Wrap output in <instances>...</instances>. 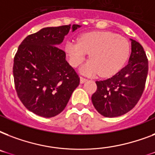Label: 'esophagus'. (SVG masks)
<instances>
[{"label": "esophagus", "instance_id": "34e87169", "mask_svg": "<svg viewBox=\"0 0 155 155\" xmlns=\"http://www.w3.org/2000/svg\"><path fill=\"white\" fill-rule=\"evenodd\" d=\"M80 84H84V83H85L86 81H87V80L84 77H80Z\"/></svg>", "mask_w": 155, "mask_h": 155}]
</instances>
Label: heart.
Returning <instances> with one entry per match:
<instances>
[{
	"label": "heart",
	"instance_id": "obj_1",
	"mask_svg": "<svg viewBox=\"0 0 155 155\" xmlns=\"http://www.w3.org/2000/svg\"><path fill=\"white\" fill-rule=\"evenodd\" d=\"M65 51L71 65L77 68L87 54L90 60L81 68L85 75H115L126 63L130 52V42L124 37L110 31H93L84 34L78 42L68 41Z\"/></svg>",
	"mask_w": 155,
	"mask_h": 155
}]
</instances>
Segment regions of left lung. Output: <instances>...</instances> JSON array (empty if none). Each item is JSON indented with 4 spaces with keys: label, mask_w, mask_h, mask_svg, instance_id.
Wrapping results in <instances>:
<instances>
[{
    "label": "left lung",
    "mask_w": 155,
    "mask_h": 155,
    "mask_svg": "<svg viewBox=\"0 0 155 155\" xmlns=\"http://www.w3.org/2000/svg\"><path fill=\"white\" fill-rule=\"evenodd\" d=\"M131 54L128 64L113 77L97 81L92 101L97 112L105 117L124 115L142 97L148 74V60L139 42L130 38Z\"/></svg>",
    "instance_id": "left-lung-1"
}]
</instances>
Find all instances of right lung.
<instances>
[{
	"label": "right lung",
	"mask_w": 155,
	"mask_h": 155,
	"mask_svg": "<svg viewBox=\"0 0 155 155\" xmlns=\"http://www.w3.org/2000/svg\"><path fill=\"white\" fill-rule=\"evenodd\" d=\"M81 25L43 28L25 38L13 60V78L18 96L30 112L53 117L65 108L80 78L59 48L70 30Z\"/></svg>",
	"instance_id": "add662e5"
}]
</instances>
